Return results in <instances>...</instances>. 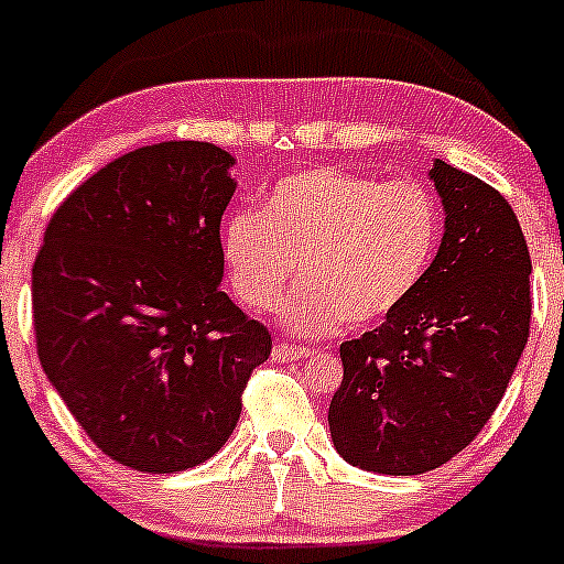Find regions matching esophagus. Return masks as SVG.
I'll use <instances>...</instances> for the list:
<instances>
[{
    "instance_id": "esophagus-1",
    "label": "esophagus",
    "mask_w": 564,
    "mask_h": 564,
    "mask_svg": "<svg viewBox=\"0 0 564 564\" xmlns=\"http://www.w3.org/2000/svg\"><path fill=\"white\" fill-rule=\"evenodd\" d=\"M308 355H311L308 346H294V344H278L275 349H272V360H278V362L303 360V357H308Z\"/></svg>"
}]
</instances>
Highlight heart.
Listing matches in <instances>:
<instances>
[{
    "label": "heart",
    "instance_id": "heart-1",
    "mask_svg": "<svg viewBox=\"0 0 564 564\" xmlns=\"http://www.w3.org/2000/svg\"><path fill=\"white\" fill-rule=\"evenodd\" d=\"M442 213L412 180L349 169H308L272 187L264 209H240L224 226L235 294L256 314L281 305L300 335H333L395 314L434 261Z\"/></svg>",
    "mask_w": 564,
    "mask_h": 564
}]
</instances>
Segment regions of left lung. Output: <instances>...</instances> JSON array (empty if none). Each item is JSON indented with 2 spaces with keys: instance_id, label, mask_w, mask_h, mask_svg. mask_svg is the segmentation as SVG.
Returning a JSON list of instances; mask_svg holds the SVG:
<instances>
[{
  "instance_id": "8db88e82",
  "label": "left lung",
  "mask_w": 564,
  "mask_h": 564,
  "mask_svg": "<svg viewBox=\"0 0 564 564\" xmlns=\"http://www.w3.org/2000/svg\"><path fill=\"white\" fill-rule=\"evenodd\" d=\"M445 237L412 297L340 344L335 451L377 475H423L491 420L529 338L532 261L508 198L436 161Z\"/></svg>"
}]
</instances>
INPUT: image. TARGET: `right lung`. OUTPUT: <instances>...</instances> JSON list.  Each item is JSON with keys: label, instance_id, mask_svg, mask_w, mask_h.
<instances>
[{"label": "right lung", "instance_id": "obj_1", "mask_svg": "<svg viewBox=\"0 0 564 564\" xmlns=\"http://www.w3.org/2000/svg\"><path fill=\"white\" fill-rule=\"evenodd\" d=\"M235 158L163 141L117 158L59 204L32 267L45 377L89 440L130 469L213 458L272 338L220 292Z\"/></svg>", "mask_w": 564, "mask_h": 564}]
</instances>
